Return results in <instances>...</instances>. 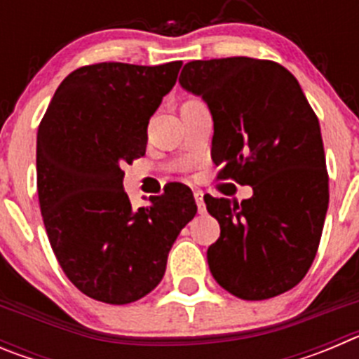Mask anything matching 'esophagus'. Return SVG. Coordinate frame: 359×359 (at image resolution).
<instances>
[{
    "mask_svg": "<svg viewBox=\"0 0 359 359\" xmlns=\"http://www.w3.org/2000/svg\"><path fill=\"white\" fill-rule=\"evenodd\" d=\"M194 199L196 205H198L199 214H205V212H207V207H205V201H203V192H194Z\"/></svg>",
    "mask_w": 359,
    "mask_h": 359,
    "instance_id": "obj_1",
    "label": "esophagus"
}]
</instances>
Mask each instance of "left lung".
Segmentation results:
<instances>
[{
  "label": "left lung",
  "instance_id": "8db88e82",
  "mask_svg": "<svg viewBox=\"0 0 359 359\" xmlns=\"http://www.w3.org/2000/svg\"><path fill=\"white\" fill-rule=\"evenodd\" d=\"M180 84L214 118L219 180L250 185L244 201L205 196L221 236L207 252L217 284L243 300L286 293L318 252L329 176L315 111L284 66L252 57L187 62Z\"/></svg>",
  "mask_w": 359,
  "mask_h": 359
}]
</instances>
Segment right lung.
<instances>
[{"instance_id":"right-lung-1","label":"right lung","mask_w":359,"mask_h":359,"mask_svg":"<svg viewBox=\"0 0 359 359\" xmlns=\"http://www.w3.org/2000/svg\"><path fill=\"white\" fill-rule=\"evenodd\" d=\"M182 65L82 66L57 88L39 123L44 228L66 277L98 302L122 306L151 293L174 241L198 212L182 183L138 210L122 183V165L145 154L149 120Z\"/></svg>"}]
</instances>
